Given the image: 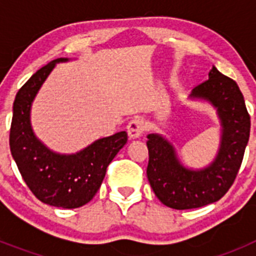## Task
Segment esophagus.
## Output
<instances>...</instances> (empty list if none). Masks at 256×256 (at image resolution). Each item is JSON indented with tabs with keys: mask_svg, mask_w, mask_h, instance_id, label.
Returning <instances> with one entry per match:
<instances>
[{
	"mask_svg": "<svg viewBox=\"0 0 256 256\" xmlns=\"http://www.w3.org/2000/svg\"><path fill=\"white\" fill-rule=\"evenodd\" d=\"M144 130V123L141 118H134L126 126V132L130 138H138L141 137Z\"/></svg>",
	"mask_w": 256,
	"mask_h": 256,
	"instance_id": "esophagus-1",
	"label": "esophagus"
}]
</instances>
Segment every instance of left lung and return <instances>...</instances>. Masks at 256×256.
Returning <instances> with one entry per match:
<instances>
[{"label": "left lung", "instance_id": "8db88e82", "mask_svg": "<svg viewBox=\"0 0 256 256\" xmlns=\"http://www.w3.org/2000/svg\"><path fill=\"white\" fill-rule=\"evenodd\" d=\"M191 98L209 101L222 126L216 159L202 169L186 168L162 134L148 136V178L156 198L172 209L184 210L216 202L234 184L250 136V115L234 79L212 66L209 79L192 90Z\"/></svg>", "mask_w": 256, "mask_h": 256}]
</instances>
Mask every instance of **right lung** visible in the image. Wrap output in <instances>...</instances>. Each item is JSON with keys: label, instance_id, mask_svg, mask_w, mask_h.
I'll list each match as a JSON object with an SVG mask.
<instances>
[{"label": "right lung", "instance_id": "add662e5", "mask_svg": "<svg viewBox=\"0 0 256 256\" xmlns=\"http://www.w3.org/2000/svg\"><path fill=\"white\" fill-rule=\"evenodd\" d=\"M56 58L36 72L16 94L12 108L10 150L22 180L36 198L51 206L74 209L94 198L106 169L126 144V132L100 138L76 154H58L36 137L30 124L32 102L58 62Z\"/></svg>", "mask_w": 256, "mask_h": 256}]
</instances>
